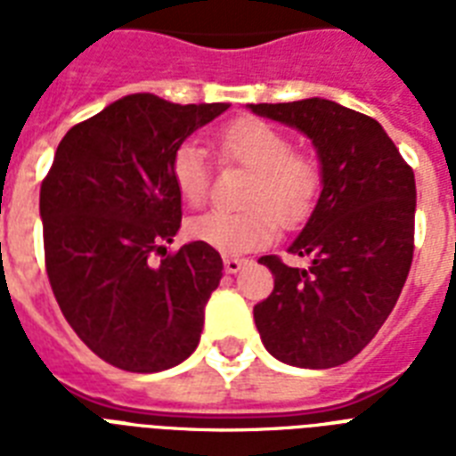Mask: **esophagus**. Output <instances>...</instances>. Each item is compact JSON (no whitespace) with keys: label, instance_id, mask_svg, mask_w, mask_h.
<instances>
[{"label":"esophagus","instance_id":"34e87169","mask_svg":"<svg viewBox=\"0 0 456 456\" xmlns=\"http://www.w3.org/2000/svg\"><path fill=\"white\" fill-rule=\"evenodd\" d=\"M243 265H246V260H241V257H224V272H227V274H236Z\"/></svg>","mask_w":456,"mask_h":456}]
</instances>
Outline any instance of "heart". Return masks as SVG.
I'll use <instances>...</instances> for the list:
<instances>
[{
	"mask_svg": "<svg viewBox=\"0 0 456 456\" xmlns=\"http://www.w3.org/2000/svg\"><path fill=\"white\" fill-rule=\"evenodd\" d=\"M220 153L229 163L253 170L243 203L250 208L208 210L186 224V234L220 253L263 248L277 234V222L293 227L310 215L322 186L314 158L293 151L291 137L277 125L241 118L217 134ZM172 184L189 206H200L210 184V163L196 142H182L170 158Z\"/></svg>",
	"mask_w": 456,
	"mask_h": 456,
	"instance_id": "obj_1",
	"label": "heart"
}]
</instances>
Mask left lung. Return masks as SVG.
<instances>
[{
	"label": "left lung",
	"mask_w": 456,
	"mask_h": 456,
	"mask_svg": "<svg viewBox=\"0 0 456 456\" xmlns=\"http://www.w3.org/2000/svg\"><path fill=\"white\" fill-rule=\"evenodd\" d=\"M300 130L317 149L322 193L289 253L310 267H270L274 291L253 307L267 353L303 369L346 364L374 338L403 291L414 256V172L374 118L329 99L250 103Z\"/></svg>",
	"instance_id": "1"
}]
</instances>
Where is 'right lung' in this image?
I'll return each mask as SVG.
<instances>
[{
	"instance_id": "add662e5",
	"label": "right lung",
	"mask_w": 456,
	"mask_h": 456,
	"mask_svg": "<svg viewBox=\"0 0 456 456\" xmlns=\"http://www.w3.org/2000/svg\"><path fill=\"white\" fill-rule=\"evenodd\" d=\"M229 103L118 99L61 139L39 189L49 284L82 343L125 371L153 374L184 362L222 279L220 253L184 243L170 158ZM153 252L164 260L151 263Z\"/></svg>"
}]
</instances>
